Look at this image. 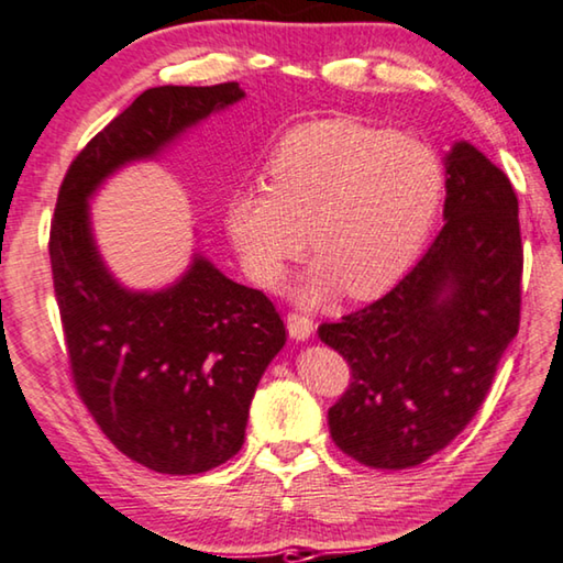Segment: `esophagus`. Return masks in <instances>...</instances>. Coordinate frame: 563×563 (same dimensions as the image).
Listing matches in <instances>:
<instances>
[{
  "mask_svg": "<svg viewBox=\"0 0 563 563\" xmlns=\"http://www.w3.org/2000/svg\"><path fill=\"white\" fill-rule=\"evenodd\" d=\"M287 327H289V334L294 339H299V342H303V339H309L311 334H314V319L301 314V311H289Z\"/></svg>",
  "mask_w": 563,
  "mask_h": 563,
  "instance_id": "34e87169",
  "label": "esophagus"
}]
</instances>
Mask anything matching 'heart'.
<instances>
[{
  "instance_id": "1",
  "label": "heart",
  "mask_w": 563,
  "mask_h": 563,
  "mask_svg": "<svg viewBox=\"0 0 563 563\" xmlns=\"http://www.w3.org/2000/svg\"><path fill=\"white\" fill-rule=\"evenodd\" d=\"M446 195L441 156L417 136L354 119L294 126L266 162V187L229 201L227 232L244 269L274 287L307 249L314 272L299 287L319 301L342 287L372 299L417 262Z\"/></svg>"
}]
</instances>
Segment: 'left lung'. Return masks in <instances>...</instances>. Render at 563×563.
Wrapping results in <instances>:
<instances>
[{"label":"left lung","mask_w":563,"mask_h":563,"mask_svg":"<svg viewBox=\"0 0 563 563\" xmlns=\"http://www.w3.org/2000/svg\"><path fill=\"white\" fill-rule=\"evenodd\" d=\"M444 219L391 291L319 327L352 372L329 409L331 439L364 466L411 468L446 449L484 404L519 331V199L466 142L446 156Z\"/></svg>","instance_id":"obj_1"}]
</instances>
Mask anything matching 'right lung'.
<instances>
[{
    "instance_id": "1",
    "label": "right lung",
    "mask_w": 563,
    "mask_h": 563,
    "mask_svg": "<svg viewBox=\"0 0 563 563\" xmlns=\"http://www.w3.org/2000/svg\"><path fill=\"white\" fill-rule=\"evenodd\" d=\"M244 97L239 81L152 87L64 174L49 262L69 374L112 444L159 474H201L244 444L249 404L287 327L260 289L197 256L167 291H124L91 242L87 197L124 162L152 156L199 119Z\"/></svg>"
}]
</instances>
